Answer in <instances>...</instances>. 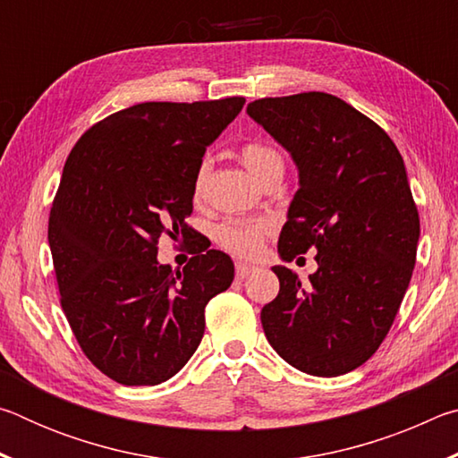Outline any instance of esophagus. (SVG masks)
Masks as SVG:
<instances>
[{
    "instance_id": "1",
    "label": "esophagus",
    "mask_w": 458,
    "mask_h": 458,
    "mask_svg": "<svg viewBox=\"0 0 458 458\" xmlns=\"http://www.w3.org/2000/svg\"><path fill=\"white\" fill-rule=\"evenodd\" d=\"M254 270L252 265H248V262H236V276L238 278H246Z\"/></svg>"
}]
</instances>
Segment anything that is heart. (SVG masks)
Here are the masks:
<instances>
[{
    "label": "heart",
    "mask_w": 458,
    "mask_h": 458,
    "mask_svg": "<svg viewBox=\"0 0 458 458\" xmlns=\"http://www.w3.org/2000/svg\"><path fill=\"white\" fill-rule=\"evenodd\" d=\"M238 155L244 167L259 183L265 185L273 180H283L284 159L276 147L262 141H248L240 147ZM210 169V159H201L198 164L191 183L193 198L204 196ZM270 232H273V222L270 220H226L216 228V240L224 248H228L230 252L240 254V257H254V254L260 252L262 242H265Z\"/></svg>",
    "instance_id": "obj_1"
}]
</instances>
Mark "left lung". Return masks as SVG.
Listing matches in <instances>:
<instances>
[{
    "label": "left lung",
    "mask_w": 458,
    "mask_h": 458,
    "mask_svg": "<svg viewBox=\"0 0 458 458\" xmlns=\"http://www.w3.org/2000/svg\"><path fill=\"white\" fill-rule=\"evenodd\" d=\"M246 113L299 169L281 259L315 248L319 267L309 283L273 268L281 291L262 307V329L293 368L347 374L376 353L412 278L420 220L404 159L382 127L327 92L259 98Z\"/></svg>",
    "instance_id": "obj_1"
}]
</instances>
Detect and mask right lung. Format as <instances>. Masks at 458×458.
I'll list each match as a JSON object with an SVG mask.
<instances>
[{
  "label": "right lung",
  "instance_id": "obj_1",
  "mask_svg": "<svg viewBox=\"0 0 458 458\" xmlns=\"http://www.w3.org/2000/svg\"><path fill=\"white\" fill-rule=\"evenodd\" d=\"M242 97L141 103L108 114L68 155L48 220L60 305L81 350L123 386H157L198 350L208 301L234 281L220 250L183 270L159 265L157 242L191 234V183L206 147Z\"/></svg>",
  "mask_w": 458,
  "mask_h": 458
}]
</instances>
